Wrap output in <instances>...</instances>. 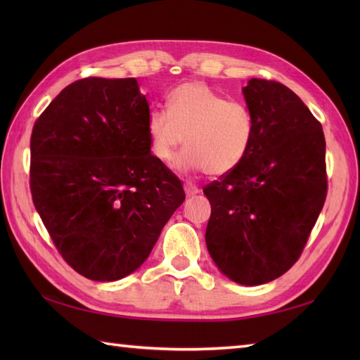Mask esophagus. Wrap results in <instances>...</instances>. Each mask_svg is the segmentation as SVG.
Listing matches in <instances>:
<instances>
[{
	"label": "esophagus",
	"mask_w": 360,
	"mask_h": 360,
	"mask_svg": "<svg viewBox=\"0 0 360 360\" xmlns=\"http://www.w3.org/2000/svg\"><path fill=\"white\" fill-rule=\"evenodd\" d=\"M184 190H186V195L187 196H193L196 193H200V187L192 184V182H186L184 184Z\"/></svg>",
	"instance_id": "1"
}]
</instances>
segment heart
Returning a JSON list of instances; mask_svg holds the SVG:
<instances>
[{
  "instance_id": "b5f03b06",
  "label": "heart",
  "mask_w": 360,
  "mask_h": 360,
  "mask_svg": "<svg viewBox=\"0 0 360 360\" xmlns=\"http://www.w3.org/2000/svg\"><path fill=\"white\" fill-rule=\"evenodd\" d=\"M147 134L159 162L170 164L186 141L181 168L224 176L248 158L255 120L246 103L227 101L205 83L187 82L168 94L167 110L148 114Z\"/></svg>"
}]
</instances>
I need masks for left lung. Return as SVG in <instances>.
<instances>
[{
  "instance_id": "obj_1",
  "label": "left lung",
  "mask_w": 360,
  "mask_h": 360,
  "mask_svg": "<svg viewBox=\"0 0 360 360\" xmlns=\"http://www.w3.org/2000/svg\"><path fill=\"white\" fill-rule=\"evenodd\" d=\"M255 137L232 173L204 187L209 254L226 277L255 286L300 258L328 192L325 136L302 98L275 80L243 88Z\"/></svg>"
}]
</instances>
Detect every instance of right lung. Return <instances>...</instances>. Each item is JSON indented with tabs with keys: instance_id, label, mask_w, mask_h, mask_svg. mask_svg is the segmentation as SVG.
I'll list each match as a JSON object with an SVG mask.
<instances>
[{
	"instance_id": "obj_1",
	"label": "right lung",
	"mask_w": 360,
	"mask_h": 360,
	"mask_svg": "<svg viewBox=\"0 0 360 360\" xmlns=\"http://www.w3.org/2000/svg\"><path fill=\"white\" fill-rule=\"evenodd\" d=\"M150 106L136 79L68 85L35 120L30 193L75 272L114 281L134 272L186 193L151 155Z\"/></svg>"
}]
</instances>
